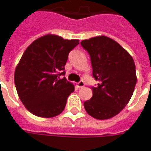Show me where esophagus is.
I'll list each match as a JSON object with an SVG mask.
<instances>
[{"instance_id":"obj_1","label":"esophagus","mask_w":151,"mask_h":151,"mask_svg":"<svg viewBox=\"0 0 151 151\" xmlns=\"http://www.w3.org/2000/svg\"><path fill=\"white\" fill-rule=\"evenodd\" d=\"M84 86V82L83 81H80L79 83H77V87L78 88H82Z\"/></svg>"}]
</instances>
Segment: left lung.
<instances>
[{
	"label": "left lung",
	"mask_w": 151,
	"mask_h": 151,
	"mask_svg": "<svg viewBox=\"0 0 151 151\" xmlns=\"http://www.w3.org/2000/svg\"><path fill=\"white\" fill-rule=\"evenodd\" d=\"M91 58L93 76L99 81L93 87V97L84 101L88 114L97 119L118 115L129 103L137 84L132 57L115 40L105 36L81 42Z\"/></svg>",
	"instance_id": "left-lung-1"
}]
</instances>
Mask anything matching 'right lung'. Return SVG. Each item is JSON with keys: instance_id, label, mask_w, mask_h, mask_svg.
I'll use <instances>...</instances> for the list:
<instances>
[{"instance_id": "obj_1", "label": "right lung", "mask_w": 151, "mask_h": 151, "mask_svg": "<svg viewBox=\"0 0 151 151\" xmlns=\"http://www.w3.org/2000/svg\"><path fill=\"white\" fill-rule=\"evenodd\" d=\"M79 40H64L48 34L34 40L24 51L14 71L16 90L24 106L32 114L52 118L63 111L72 83L64 77L68 53Z\"/></svg>"}]
</instances>
